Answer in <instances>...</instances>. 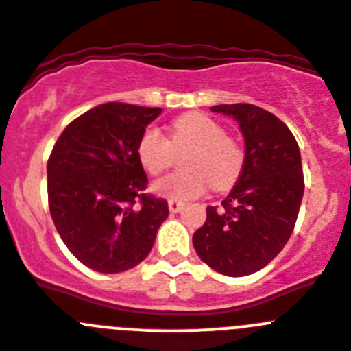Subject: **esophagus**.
Returning <instances> with one entry per match:
<instances>
[{"label": "esophagus", "mask_w": 351, "mask_h": 351, "mask_svg": "<svg viewBox=\"0 0 351 351\" xmlns=\"http://www.w3.org/2000/svg\"><path fill=\"white\" fill-rule=\"evenodd\" d=\"M184 207V202H179V200H169V209L170 213H179Z\"/></svg>", "instance_id": "esophagus-1"}]
</instances>
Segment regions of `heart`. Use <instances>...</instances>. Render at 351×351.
Masks as SVG:
<instances>
[{
	"instance_id": "heart-1",
	"label": "heart",
	"mask_w": 351,
	"mask_h": 351,
	"mask_svg": "<svg viewBox=\"0 0 351 351\" xmlns=\"http://www.w3.org/2000/svg\"><path fill=\"white\" fill-rule=\"evenodd\" d=\"M190 147L182 156L184 170L158 179L153 191L170 200H186L202 195L209 188L228 190L244 167V151L218 121L202 112H188L170 125V141L154 126L142 132L137 156L151 176L165 172L173 163L176 151Z\"/></svg>"
}]
</instances>
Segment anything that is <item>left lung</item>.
I'll use <instances>...</instances> for the list:
<instances>
[{
    "mask_svg": "<svg viewBox=\"0 0 351 351\" xmlns=\"http://www.w3.org/2000/svg\"><path fill=\"white\" fill-rule=\"evenodd\" d=\"M232 116L244 135V167L221 202L207 207L193 234L197 255L219 274H253L278 256L288 243L304 195L300 151L288 126L251 104L214 105Z\"/></svg>",
    "mask_w": 351,
    "mask_h": 351,
    "instance_id": "left-lung-1",
    "label": "left lung"
}]
</instances>
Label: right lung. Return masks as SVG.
<instances>
[{"label": "right lung", "instance_id": "1", "mask_svg": "<svg viewBox=\"0 0 351 351\" xmlns=\"http://www.w3.org/2000/svg\"><path fill=\"white\" fill-rule=\"evenodd\" d=\"M161 108L98 105L73 119L47 161L49 209L71 255L89 269L116 274L135 267L169 216L163 198L144 193L137 156L142 132Z\"/></svg>", "mask_w": 351, "mask_h": 351}]
</instances>
